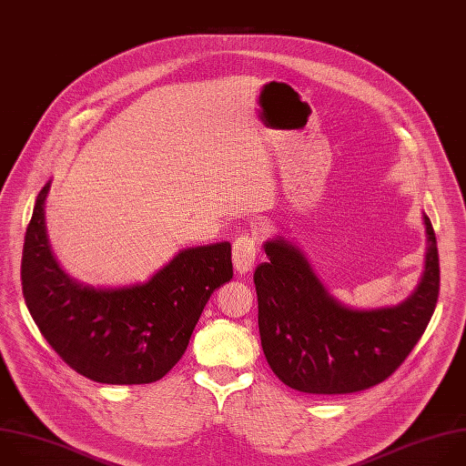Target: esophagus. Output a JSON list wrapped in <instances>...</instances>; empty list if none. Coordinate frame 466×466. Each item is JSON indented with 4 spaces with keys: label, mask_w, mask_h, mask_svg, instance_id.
I'll return each instance as SVG.
<instances>
[{
    "label": "esophagus",
    "mask_w": 466,
    "mask_h": 466,
    "mask_svg": "<svg viewBox=\"0 0 466 466\" xmlns=\"http://www.w3.org/2000/svg\"><path fill=\"white\" fill-rule=\"evenodd\" d=\"M232 261H234V268L239 274H247V272L252 270V267L256 263V241H254V238L239 236L234 241Z\"/></svg>",
    "instance_id": "34e87169"
}]
</instances>
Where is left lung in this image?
Instances as JSON below:
<instances>
[{
	"label": "left lung",
	"mask_w": 466,
	"mask_h": 466,
	"mask_svg": "<svg viewBox=\"0 0 466 466\" xmlns=\"http://www.w3.org/2000/svg\"><path fill=\"white\" fill-rule=\"evenodd\" d=\"M426 252L417 287L402 301L351 307L337 299L305 252L285 236L263 243L256 267L258 326L265 359L292 390L337 395L386 380L422 337L439 296V252L422 212Z\"/></svg>",
	"instance_id": "left-lung-1"
}]
</instances>
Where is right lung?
<instances>
[{"label":"right lung","mask_w":466,"mask_h":466,"mask_svg":"<svg viewBox=\"0 0 466 466\" xmlns=\"http://www.w3.org/2000/svg\"><path fill=\"white\" fill-rule=\"evenodd\" d=\"M49 181L25 232L22 285L49 346L80 375L102 384H147L185 355L212 292L232 278L228 241L181 248L146 281L102 287L67 274L46 227Z\"/></svg>","instance_id":"right-lung-1"}]
</instances>
